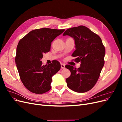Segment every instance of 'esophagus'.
Returning <instances> with one entry per match:
<instances>
[{"label":"esophagus","instance_id":"1","mask_svg":"<svg viewBox=\"0 0 122 122\" xmlns=\"http://www.w3.org/2000/svg\"><path fill=\"white\" fill-rule=\"evenodd\" d=\"M61 69H65V65L64 64H61Z\"/></svg>","mask_w":122,"mask_h":122}]
</instances>
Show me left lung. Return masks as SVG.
<instances>
[{
	"instance_id": "8db88e82",
	"label": "left lung",
	"mask_w": 122,
	"mask_h": 122,
	"mask_svg": "<svg viewBox=\"0 0 122 122\" xmlns=\"http://www.w3.org/2000/svg\"><path fill=\"white\" fill-rule=\"evenodd\" d=\"M74 40L75 50L72 56L80 62V67L74 68L67 65L71 72L66 79L68 87L77 93H85L91 90L98 80L104 65L105 49L100 36L84 26H79L66 30L63 36Z\"/></svg>"
}]
</instances>
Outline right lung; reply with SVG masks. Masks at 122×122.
Masks as SVG:
<instances>
[{
    "mask_svg": "<svg viewBox=\"0 0 122 122\" xmlns=\"http://www.w3.org/2000/svg\"><path fill=\"white\" fill-rule=\"evenodd\" d=\"M65 29L43 28L29 32L20 40L15 62L22 82L33 93L42 94L51 88L52 77L61 69L57 61L43 65V54L48 52L51 44Z\"/></svg>",
    "mask_w": 122,
    "mask_h": 122,
    "instance_id": "obj_1",
    "label": "right lung"
}]
</instances>
